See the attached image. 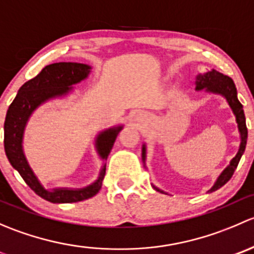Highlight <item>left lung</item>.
Returning <instances> with one entry per match:
<instances>
[{"mask_svg":"<svg viewBox=\"0 0 254 254\" xmlns=\"http://www.w3.org/2000/svg\"><path fill=\"white\" fill-rule=\"evenodd\" d=\"M206 88V91L209 92H214V93H220L227 99L229 102L230 107L234 111L235 115H236V122L238 124V130H240L241 134V145H240V150H238L236 157L231 161L229 167L221 173V176L217 178L216 183L214 184L210 191H214L216 189L221 188L224 184H226L227 182L230 181L232 175H234L235 170L237 168L238 162H240L241 157H242L243 152H245L246 148V143H247V136H248V131H247V127H246V118H245V113H243V107L242 104L240 103L237 98V91H236V86H235L234 81H232L231 77L226 75H222V73L217 72L216 70H212L210 72L205 73L203 76H199L198 81H196V89L200 91V89ZM146 158V150L145 146L142 147V162H145ZM153 188L156 189L157 191H162L160 190L158 188H156L155 186H152ZM163 193V191H162Z\"/></svg>","mask_w":254,"mask_h":254,"instance_id":"obj_1","label":"left lung"}]
</instances>
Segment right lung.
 I'll return each mask as SVG.
<instances>
[{"mask_svg":"<svg viewBox=\"0 0 254 254\" xmlns=\"http://www.w3.org/2000/svg\"><path fill=\"white\" fill-rule=\"evenodd\" d=\"M89 70L91 67L88 65L77 63H56L45 66L34 78L29 79L20 87L16 98L7 111L3 141L7 158L30 189L50 203H76L96 195L101 189L102 181L106 176V166L102 168L96 183L87 188L78 190L54 189L53 191H49L43 188L25 160L22 150L23 131L28 118L38 106L48 99L67 93L72 84L78 83L88 76ZM120 130L122 127L109 129L97 139V148L103 160H107L108 157Z\"/></svg>","mask_w":254,"mask_h":254,"instance_id":"obj_1","label":"right lung"}]
</instances>
